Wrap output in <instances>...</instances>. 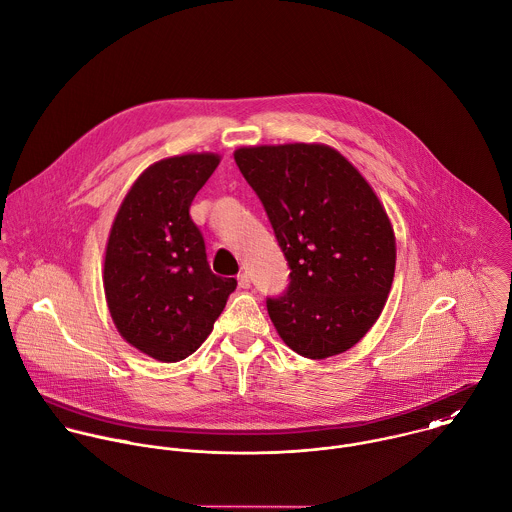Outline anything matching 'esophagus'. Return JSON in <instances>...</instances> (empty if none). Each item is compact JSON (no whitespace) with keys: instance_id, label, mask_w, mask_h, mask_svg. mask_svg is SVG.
I'll list each match as a JSON object with an SVG mask.
<instances>
[{"instance_id":"esophagus-1","label":"esophagus","mask_w":512,"mask_h":512,"mask_svg":"<svg viewBox=\"0 0 512 512\" xmlns=\"http://www.w3.org/2000/svg\"><path fill=\"white\" fill-rule=\"evenodd\" d=\"M238 286H240V288H244V290H246V288H250V276H248L246 272L238 274Z\"/></svg>"}]
</instances>
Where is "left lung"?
<instances>
[{"instance_id":"1","label":"left lung","mask_w":512,"mask_h":512,"mask_svg":"<svg viewBox=\"0 0 512 512\" xmlns=\"http://www.w3.org/2000/svg\"><path fill=\"white\" fill-rule=\"evenodd\" d=\"M234 161L262 200L292 268L268 314L310 359L340 355L377 322L395 276V232L371 184L322 143L240 147Z\"/></svg>"}]
</instances>
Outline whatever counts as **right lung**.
<instances>
[{
    "mask_svg": "<svg viewBox=\"0 0 512 512\" xmlns=\"http://www.w3.org/2000/svg\"><path fill=\"white\" fill-rule=\"evenodd\" d=\"M218 163L216 153L153 163L125 194L107 238L103 288L113 324L123 340L163 363L202 345L236 288L234 278L212 274L188 214Z\"/></svg>",
    "mask_w": 512,
    "mask_h": 512,
    "instance_id": "1",
    "label": "right lung"
}]
</instances>
